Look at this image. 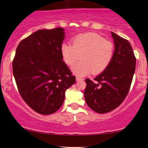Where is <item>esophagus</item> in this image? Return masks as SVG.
Wrapping results in <instances>:
<instances>
[{
  "label": "esophagus",
  "instance_id": "esophagus-1",
  "mask_svg": "<svg viewBox=\"0 0 148 148\" xmlns=\"http://www.w3.org/2000/svg\"><path fill=\"white\" fill-rule=\"evenodd\" d=\"M76 80L77 81V82H80V81H83V79L81 78V77H77Z\"/></svg>",
  "mask_w": 148,
  "mask_h": 148
}]
</instances>
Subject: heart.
Instances as JSON below:
<instances>
[{"mask_svg":"<svg viewBox=\"0 0 148 148\" xmlns=\"http://www.w3.org/2000/svg\"><path fill=\"white\" fill-rule=\"evenodd\" d=\"M62 59L72 68L74 74L84 77L92 72L98 75L106 69L112 61L114 44L95 33H86L76 36L72 39V45L69 43L61 46Z\"/></svg>","mask_w":148,"mask_h":148,"instance_id":"obj_1","label":"heart"}]
</instances>
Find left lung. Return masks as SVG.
<instances>
[{
	"label": "left lung",
	"instance_id": "1",
	"mask_svg": "<svg viewBox=\"0 0 148 148\" xmlns=\"http://www.w3.org/2000/svg\"><path fill=\"white\" fill-rule=\"evenodd\" d=\"M114 52L110 64L92 82L86 79L84 97L88 106L103 114L116 108L128 94L135 71L136 58L128 40L111 32Z\"/></svg>",
	"mask_w": 148,
	"mask_h": 148
}]
</instances>
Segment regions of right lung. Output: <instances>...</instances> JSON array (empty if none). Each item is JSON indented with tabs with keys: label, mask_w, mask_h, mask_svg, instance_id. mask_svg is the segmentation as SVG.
<instances>
[{
	"label": "right lung",
	"mask_w": 148,
	"mask_h": 148,
	"mask_svg": "<svg viewBox=\"0 0 148 148\" xmlns=\"http://www.w3.org/2000/svg\"><path fill=\"white\" fill-rule=\"evenodd\" d=\"M62 27L40 29L22 40L13 60V73L21 98L36 112L48 115L57 111L66 89L75 77L62 61Z\"/></svg>",
	"instance_id": "right-lung-1"
}]
</instances>
